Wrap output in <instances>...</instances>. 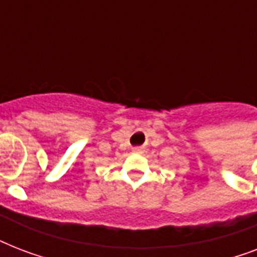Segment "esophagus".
I'll return each instance as SVG.
<instances>
[{
	"mask_svg": "<svg viewBox=\"0 0 257 257\" xmlns=\"http://www.w3.org/2000/svg\"><path fill=\"white\" fill-rule=\"evenodd\" d=\"M133 152L143 153V147H135V148H133Z\"/></svg>",
	"mask_w": 257,
	"mask_h": 257,
	"instance_id": "obj_1",
	"label": "esophagus"
}]
</instances>
